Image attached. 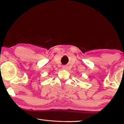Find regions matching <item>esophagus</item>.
<instances>
[{"label": "esophagus", "instance_id": "34e87169", "mask_svg": "<svg viewBox=\"0 0 124 124\" xmlns=\"http://www.w3.org/2000/svg\"><path fill=\"white\" fill-rule=\"evenodd\" d=\"M63 69H64V70H67V67L66 66H63Z\"/></svg>", "mask_w": 124, "mask_h": 124}]
</instances>
